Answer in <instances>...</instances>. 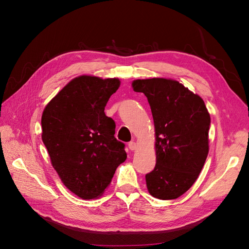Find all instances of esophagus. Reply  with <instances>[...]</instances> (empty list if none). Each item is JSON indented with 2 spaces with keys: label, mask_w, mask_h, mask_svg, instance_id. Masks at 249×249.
<instances>
[{
  "label": "esophagus",
  "mask_w": 249,
  "mask_h": 249,
  "mask_svg": "<svg viewBox=\"0 0 249 249\" xmlns=\"http://www.w3.org/2000/svg\"><path fill=\"white\" fill-rule=\"evenodd\" d=\"M127 146H129V148L131 149V150H134V149H136V142H134V141H131V142H129V144H127Z\"/></svg>",
  "instance_id": "1"
}]
</instances>
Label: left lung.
Masks as SVG:
<instances>
[{"mask_svg": "<svg viewBox=\"0 0 249 249\" xmlns=\"http://www.w3.org/2000/svg\"><path fill=\"white\" fill-rule=\"evenodd\" d=\"M133 89L147 97L156 135V166L145 176L154 197L175 199L198 178L209 153L210 114L205 102L178 81L136 80Z\"/></svg>", "mask_w": 249, "mask_h": 249, "instance_id": "1", "label": "left lung"}]
</instances>
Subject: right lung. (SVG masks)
<instances>
[{"mask_svg": "<svg viewBox=\"0 0 249 249\" xmlns=\"http://www.w3.org/2000/svg\"><path fill=\"white\" fill-rule=\"evenodd\" d=\"M118 79L81 76L44 108L41 138L62 183L83 199L101 196L118 165L126 159L115 123L105 114Z\"/></svg>", "mask_w": 249, "mask_h": 249, "instance_id": "right-lung-1", "label": "right lung"}]
</instances>
